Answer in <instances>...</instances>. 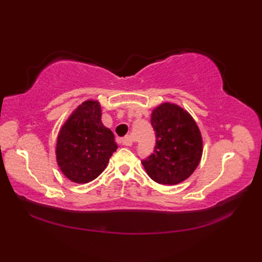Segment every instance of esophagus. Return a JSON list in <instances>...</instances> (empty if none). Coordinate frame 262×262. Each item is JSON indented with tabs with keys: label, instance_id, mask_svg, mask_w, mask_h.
<instances>
[{
	"label": "esophagus",
	"instance_id": "1",
	"mask_svg": "<svg viewBox=\"0 0 262 262\" xmlns=\"http://www.w3.org/2000/svg\"><path fill=\"white\" fill-rule=\"evenodd\" d=\"M121 143H122V145H125V146H132L133 145V137L128 135V136L122 138Z\"/></svg>",
	"mask_w": 262,
	"mask_h": 262
}]
</instances>
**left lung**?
<instances>
[{
  "label": "left lung",
  "mask_w": 262,
  "mask_h": 262,
  "mask_svg": "<svg viewBox=\"0 0 262 262\" xmlns=\"http://www.w3.org/2000/svg\"><path fill=\"white\" fill-rule=\"evenodd\" d=\"M154 153L142 161L148 177L161 185H178L190 177L203 155V138L190 114L164 102L153 110Z\"/></svg>",
  "instance_id": "left-lung-1"
}]
</instances>
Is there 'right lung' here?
Instances as JSON below:
<instances>
[{
  "instance_id": "right-lung-1",
  "label": "right lung",
  "mask_w": 262,
  "mask_h": 262,
  "mask_svg": "<svg viewBox=\"0 0 262 262\" xmlns=\"http://www.w3.org/2000/svg\"><path fill=\"white\" fill-rule=\"evenodd\" d=\"M117 147L113 132L101 121V105L97 100H86L60 128L57 164L71 181L88 183L102 173Z\"/></svg>"
}]
</instances>
